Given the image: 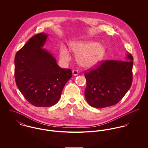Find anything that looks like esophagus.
<instances>
[{
	"label": "esophagus",
	"instance_id": "esophagus-1",
	"mask_svg": "<svg viewBox=\"0 0 148 148\" xmlns=\"http://www.w3.org/2000/svg\"><path fill=\"white\" fill-rule=\"evenodd\" d=\"M72 75H73V76H77V75H79V72H78V71H77V70H74V71H72Z\"/></svg>",
	"mask_w": 148,
	"mask_h": 148
}]
</instances>
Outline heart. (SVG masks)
Masks as SVG:
<instances>
[{"label": "heart", "mask_w": 148, "mask_h": 148, "mask_svg": "<svg viewBox=\"0 0 148 148\" xmlns=\"http://www.w3.org/2000/svg\"><path fill=\"white\" fill-rule=\"evenodd\" d=\"M71 51L76 55V61L80 66L89 68L99 63L106 55V48L103 44L96 41H75L70 42ZM60 58L68 61L70 59L68 50L62 46L59 52Z\"/></svg>", "instance_id": "1"}]
</instances>
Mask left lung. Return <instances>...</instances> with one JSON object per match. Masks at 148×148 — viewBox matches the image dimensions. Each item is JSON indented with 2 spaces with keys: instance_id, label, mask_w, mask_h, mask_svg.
<instances>
[{
  "instance_id": "left-lung-1",
  "label": "left lung",
  "mask_w": 148,
  "mask_h": 148,
  "mask_svg": "<svg viewBox=\"0 0 148 148\" xmlns=\"http://www.w3.org/2000/svg\"><path fill=\"white\" fill-rule=\"evenodd\" d=\"M127 61L107 60L96 69L86 72L85 97L89 106L103 108L120 101L132 83L133 58L127 53Z\"/></svg>"
}]
</instances>
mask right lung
Segmentation results:
<instances>
[{
	"label": "right lung",
	"mask_w": 148,
	"mask_h": 148,
	"mask_svg": "<svg viewBox=\"0 0 148 148\" xmlns=\"http://www.w3.org/2000/svg\"><path fill=\"white\" fill-rule=\"evenodd\" d=\"M47 38L44 32L32 36L15 57L16 85L25 99L36 106L56 104L72 76L70 69L60 68L54 56L42 48Z\"/></svg>",
	"instance_id": "1"
}]
</instances>
